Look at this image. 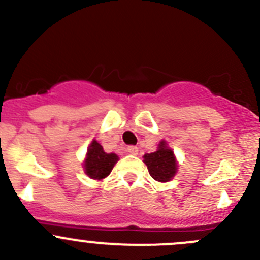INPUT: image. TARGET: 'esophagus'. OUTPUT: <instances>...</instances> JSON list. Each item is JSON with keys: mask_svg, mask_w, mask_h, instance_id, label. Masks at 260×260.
<instances>
[{"mask_svg": "<svg viewBox=\"0 0 260 260\" xmlns=\"http://www.w3.org/2000/svg\"><path fill=\"white\" fill-rule=\"evenodd\" d=\"M127 152L133 155H137L138 152H139V149H138V147H135V145H128Z\"/></svg>", "mask_w": 260, "mask_h": 260, "instance_id": "34e87169", "label": "esophagus"}]
</instances>
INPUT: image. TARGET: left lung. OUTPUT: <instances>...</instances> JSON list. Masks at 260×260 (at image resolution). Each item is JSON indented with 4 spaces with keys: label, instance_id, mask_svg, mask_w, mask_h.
Listing matches in <instances>:
<instances>
[{
    "label": "left lung",
    "instance_id": "left-lung-1",
    "mask_svg": "<svg viewBox=\"0 0 260 260\" xmlns=\"http://www.w3.org/2000/svg\"><path fill=\"white\" fill-rule=\"evenodd\" d=\"M143 162L147 165L149 175L159 182H167L175 177L177 172V160L175 153L166 140H160L157 150L145 153Z\"/></svg>",
    "mask_w": 260,
    "mask_h": 260
}]
</instances>
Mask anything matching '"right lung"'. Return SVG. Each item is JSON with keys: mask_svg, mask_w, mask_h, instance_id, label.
Here are the masks:
<instances>
[{"mask_svg": "<svg viewBox=\"0 0 260 260\" xmlns=\"http://www.w3.org/2000/svg\"><path fill=\"white\" fill-rule=\"evenodd\" d=\"M117 154L106 153L102 145L97 140L93 139L89 144L85 159L83 162L84 172L90 179L101 181L111 174L113 166L117 163Z\"/></svg>", "mask_w": 260, "mask_h": 260, "instance_id": "right-lung-1", "label": "right lung"}]
</instances>
